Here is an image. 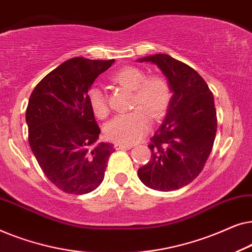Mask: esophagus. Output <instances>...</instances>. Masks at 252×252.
<instances>
[{"label":"esophagus","instance_id":"1","mask_svg":"<svg viewBox=\"0 0 252 252\" xmlns=\"http://www.w3.org/2000/svg\"><path fill=\"white\" fill-rule=\"evenodd\" d=\"M133 146L132 144H125V143H116L115 148L117 150H122V149H130Z\"/></svg>","mask_w":252,"mask_h":252}]
</instances>
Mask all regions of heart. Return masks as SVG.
<instances>
[{
	"label": "heart",
	"instance_id": "obj_1",
	"mask_svg": "<svg viewBox=\"0 0 252 252\" xmlns=\"http://www.w3.org/2000/svg\"><path fill=\"white\" fill-rule=\"evenodd\" d=\"M111 81L134 92L133 111L117 116L105 126L106 139L117 143L130 144L140 141L150 127L151 118L164 116L170 105L172 89L168 81L158 74L147 75L136 66H125L111 75ZM88 103L97 118L109 115L104 93L98 86H93L87 94Z\"/></svg>",
	"mask_w": 252,
	"mask_h": 252
}]
</instances>
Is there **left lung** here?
I'll use <instances>...</instances> for the list:
<instances>
[{
    "label": "left lung",
    "mask_w": 252,
    "mask_h": 252,
    "mask_svg": "<svg viewBox=\"0 0 252 252\" xmlns=\"http://www.w3.org/2000/svg\"><path fill=\"white\" fill-rule=\"evenodd\" d=\"M140 62H151L160 68L173 96L164 123L148 146L151 159L137 175L147 187L175 190L201 173L212 150L217 133L213 94L194 68L166 54Z\"/></svg>",
    "instance_id": "obj_1"
}]
</instances>
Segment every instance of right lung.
I'll list each match as a JSON object with an SVG mask.
<instances>
[{
	"mask_svg": "<svg viewBox=\"0 0 252 252\" xmlns=\"http://www.w3.org/2000/svg\"><path fill=\"white\" fill-rule=\"evenodd\" d=\"M113 62L72 58L48 73L30 96V147L48 180L67 194L95 190L115 151L111 143H96L101 129L87 98L93 82Z\"/></svg>",
	"mask_w": 252,
	"mask_h": 252,
	"instance_id": "obj_1",
	"label": "right lung"
}]
</instances>
